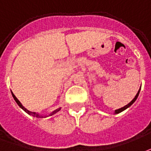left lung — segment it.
Listing matches in <instances>:
<instances>
[{"mask_svg":"<svg viewBox=\"0 0 151 151\" xmlns=\"http://www.w3.org/2000/svg\"><path fill=\"white\" fill-rule=\"evenodd\" d=\"M140 90H141V88L139 89V90H138V93H137V94H136V96H135L134 98L133 99L132 101H130V102H129V103L128 104V105H127V106H124V107H122V108H120V109H118V110H116L115 111H114V114H119V113L122 112L123 110H126V109H127V108H129V107L130 106H131V105H132V104L134 103V102L135 101H136V99H137V98H138V94H139V92H140Z\"/></svg>","mask_w":151,"mask_h":151,"instance_id":"left-lung-1","label":"left lung"}]
</instances>
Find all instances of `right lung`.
I'll return each instance as SVG.
<instances>
[{"label":"right lung","instance_id":"obj_1","mask_svg":"<svg viewBox=\"0 0 151 151\" xmlns=\"http://www.w3.org/2000/svg\"><path fill=\"white\" fill-rule=\"evenodd\" d=\"M11 93H12V95H13V98H14V100H15V101H16L17 104L19 106L21 107V108H22V110H24V111H25V112L27 113L28 114H29V115L33 116V117H35V118H46V117H49V116H52V115H53V114H55L56 113L58 112L59 110H61V107H60V108H58V109H57V110H54V111H53V112H52V113H50L49 115H45V116L41 115V114H37V113L32 112V111H29V110H28L27 109H26V108H24V107L23 106H22V104L21 103V102H20V101H19L18 99H17V98H16V96L13 94V93L12 92V91H11Z\"/></svg>","mask_w":151,"mask_h":151}]
</instances>
